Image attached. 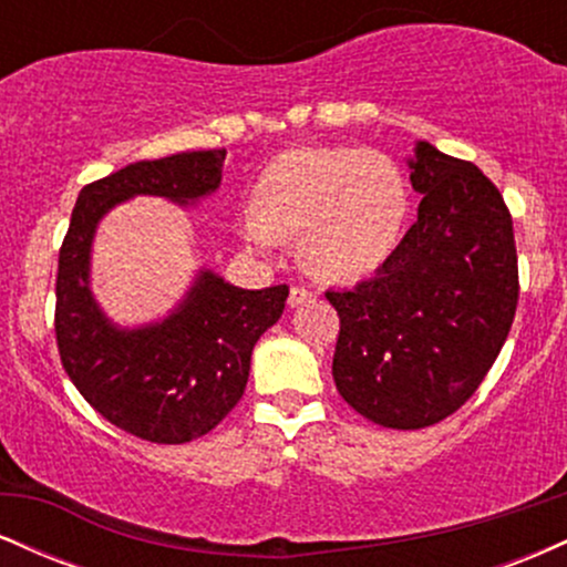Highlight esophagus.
<instances>
[{
	"label": "esophagus",
	"instance_id": "1",
	"mask_svg": "<svg viewBox=\"0 0 567 567\" xmlns=\"http://www.w3.org/2000/svg\"><path fill=\"white\" fill-rule=\"evenodd\" d=\"M311 298H315V296H311V290L298 288V285H296V288H290L288 303H290V306H303L306 301H311Z\"/></svg>",
	"mask_w": 567,
	"mask_h": 567
}]
</instances>
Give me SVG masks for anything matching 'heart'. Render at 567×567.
Returning <instances> with one entry per match:
<instances>
[{"label": "heart", "mask_w": 567, "mask_h": 567, "mask_svg": "<svg viewBox=\"0 0 567 567\" xmlns=\"http://www.w3.org/2000/svg\"><path fill=\"white\" fill-rule=\"evenodd\" d=\"M410 207L400 165L373 148L301 146L269 162L239 234L269 252L298 237L306 271L324 282L373 275L400 243Z\"/></svg>", "instance_id": "1"}]
</instances>
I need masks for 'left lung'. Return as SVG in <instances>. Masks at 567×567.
Wrapping results in <instances>:
<instances>
[{
	"label": "left lung",
	"mask_w": 567,
	"mask_h": 567,
	"mask_svg": "<svg viewBox=\"0 0 567 567\" xmlns=\"http://www.w3.org/2000/svg\"><path fill=\"white\" fill-rule=\"evenodd\" d=\"M410 226L375 277L328 290L341 317L338 394L389 429H424L464 405L517 309V247L504 197L472 162L415 143Z\"/></svg>",
	"instance_id": "8db88e82"
}]
</instances>
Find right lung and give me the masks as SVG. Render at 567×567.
I'll return each instance as SVG.
<instances>
[{"label":"right lung","mask_w":567,"mask_h":567,"mask_svg":"<svg viewBox=\"0 0 567 567\" xmlns=\"http://www.w3.org/2000/svg\"><path fill=\"white\" fill-rule=\"evenodd\" d=\"M226 148L135 162L80 192L58 256L55 338L84 400L135 437L181 445L216 429L237 405L252 347L282 317L288 285L243 290L202 269L171 315L120 328L90 288V252L101 218L141 194L192 205L220 186Z\"/></svg>","instance_id":"obj_1"}]
</instances>
